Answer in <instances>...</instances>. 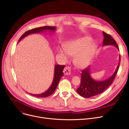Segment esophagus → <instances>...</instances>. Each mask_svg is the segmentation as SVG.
Masks as SVG:
<instances>
[{"label":"esophagus","mask_w":129,"mask_h":129,"mask_svg":"<svg viewBox=\"0 0 129 129\" xmlns=\"http://www.w3.org/2000/svg\"><path fill=\"white\" fill-rule=\"evenodd\" d=\"M71 69L69 67L66 66L65 67L64 70H63V73L66 75H69L71 74Z\"/></svg>","instance_id":"1"}]
</instances>
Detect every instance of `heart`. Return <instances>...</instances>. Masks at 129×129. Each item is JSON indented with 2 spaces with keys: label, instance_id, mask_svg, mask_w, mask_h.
<instances>
[{
  "label": "heart",
  "instance_id": "obj_1",
  "mask_svg": "<svg viewBox=\"0 0 129 129\" xmlns=\"http://www.w3.org/2000/svg\"><path fill=\"white\" fill-rule=\"evenodd\" d=\"M90 37H84L65 43L64 47L58 46L57 51L65 61L67 55L73 57V63L78 67H84L89 63L97 49L95 43H91Z\"/></svg>",
  "mask_w": 129,
  "mask_h": 129
}]
</instances>
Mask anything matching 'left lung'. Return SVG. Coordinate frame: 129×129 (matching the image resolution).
I'll list each match as a JSON object with an SVG mask.
<instances>
[{
  "mask_svg": "<svg viewBox=\"0 0 129 129\" xmlns=\"http://www.w3.org/2000/svg\"><path fill=\"white\" fill-rule=\"evenodd\" d=\"M103 33L104 37L103 45H114L119 50L118 44L112 37L104 31ZM120 62V55L119 56V63L116 71L111 77L103 81H97L93 79L90 76V66H88L86 67L81 73L80 85L76 90L77 92L83 97L90 98L105 91L113 83L118 71Z\"/></svg>",
  "mask_w": 129,
  "mask_h": 129,
  "instance_id": "8db88e82",
  "label": "left lung"
}]
</instances>
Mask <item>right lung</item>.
I'll use <instances>...</instances> for the list:
<instances>
[{
	"mask_svg": "<svg viewBox=\"0 0 129 129\" xmlns=\"http://www.w3.org/2000/svg\"><path fill=\"white\" fill-rule=\"evenodd\" d=\"M56 28L55 26H44L42 27H39V28H35L33 29L30 30L28 31L25 32L22 36L20 37L19 39L18 42H20L22 39H23L25 37L28 36V35H31L33 33H42L43 31H50L52 32H54L56 30ZM65 67V65H55L54 67V78L53 80V82L50 87L49 88L44 91L43 93H40V94H32L29 93L31 95H32L35 97H46L50 96L52 94L54 91L55 90L57 85L60 79V78L62 77L63 75V70Z\"/></svg>",
	"mask_w": 129,
	"mask_h": 129,
	"instance_id": "right-lung-1",
	"label": "right lung"
}]
</instances>
